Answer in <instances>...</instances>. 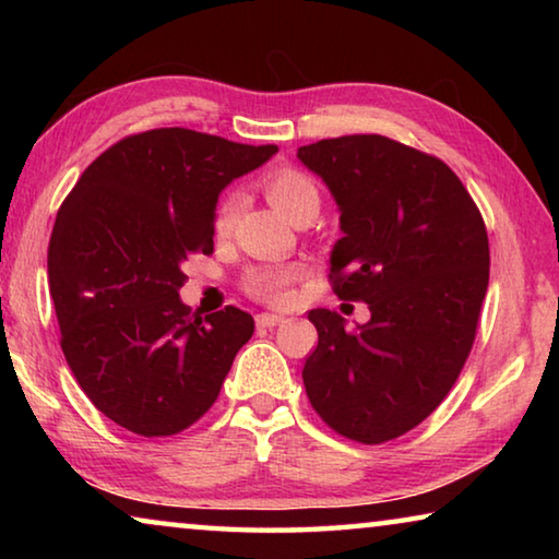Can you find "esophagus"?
Returning <instances> with one entry per match:
<instances>
[{
    "mask_svg": "<svg viewBox=\"0 0 559 559\" xmlns=\"http://www.w3.org/2000/svg\"><path fill=\"white\" fill-rule=\"evenodd\" d=\"M281 323H286V318L283 316H276V313H259L257 316V325L259 328H276Z\"/></svg>",
    "mask_w": 559,
    "mask_h": 559,
    "instance_id": "34e87169",
    "label": "esophagus"
}]
</instances>
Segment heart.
<instances>
[{"label": "heart", "instance_id": "obj_1", "mask_svg": "<svg viewBox=\"0 0 559 559\" xmlns=\"http://www.w3.org/2000/svg\"><path fill=\"white\" fill-rule=\"evenodd\" d=\"M263 192H266L269 202L276 210L293 219V216L316 210L320 206V189L316 179L300 173L296 167H278L263 177ZM236 210H239V197L226 194L216 206V231H226L234 222ZM302 273L300 266H266V269H253L246 273L243 288L249 296L259 298L263 302H286L288 286Z\"/></svg>", "mask_w": 559, "mask_h": 559}]
</instances>
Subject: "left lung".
<instances>
[{"instance_id":"left-lung-1","label":"left lung","mask_w":559,"mask_h":559,"mask_svg":"<svg viewBox=\"0 0 559 559\" xmlns=\"http://www.w3.org/2000/svg\"><path fill=\"white\" fill-rule=\"evenodd\" d=\"M298 159L340 210L333 290L372 313L347 330L310 310L318 347L302 384L330 429L384 443L427 419L466 365L488 288L484 216L447 163L384 135L320 140Z\"/></svg>"}]
</instances>
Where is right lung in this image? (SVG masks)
<instances>
[{"label":"right lung","mask_w":559,"mask_h":559,"mask_svg":"<svg viewBox=\"0 0 559 559\" xmlns=\"http://www.w3.org/2000/svg\"><path fill=\"white\" fill-rule=\"evenodd\" d=\"M276 153L157 128L108 147L63 200L49 243L61 349L81 390L118 427L173 437L219 396L253 318L234 306L189 316L182 263L214 251L222 189Z\"/></svg>","instance_id":"add662e5"}]
</instances>
